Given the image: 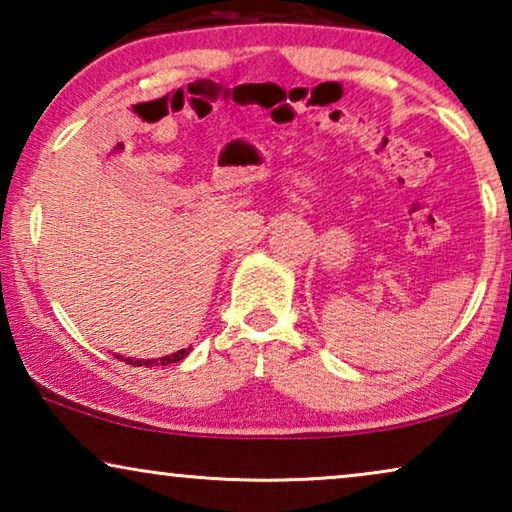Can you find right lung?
Listing matches in <instances>:
<instances>
[{
    "label": "right lung",
    "mask_w": 512,
    "mask_h": 512,
    "mask_svg": "<svg viewBox=\"0 0 512 512\" xmlns=\"http://www.w3.org/2000/svg\"><path fill=\"white\" fill-rule=\"evenodd\" d=\"M191 349L193 347L179 349V352H174L170 356H160V359H123L121 354H114V356H116V359H121V361H128L130 366H146V368H151V366H167V363H177V361L184 359V356L191 354Z\"/></svg>",
    "instance_id": "obj_1"
}]
</instances>
